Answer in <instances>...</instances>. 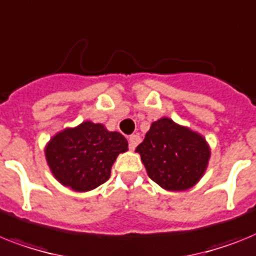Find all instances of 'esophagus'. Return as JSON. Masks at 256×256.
<instances>
[{
  "label": "esophagus",
  "mask_w": 256,
  "mask_h": 256,
  "mask_svg": "<svg viewBox=\"0 0 256 256\" xmlns=\"http://www.w3.org/2000/svg\"><path fill=\"white\" fill-rule=\"evenodd\" d=\"M139 143H140V136H139L138 134H132L128 136V144H130V148H132V150H134Z\"/></svg>",
  "instance_id": "obj_1"
}]
</instances>
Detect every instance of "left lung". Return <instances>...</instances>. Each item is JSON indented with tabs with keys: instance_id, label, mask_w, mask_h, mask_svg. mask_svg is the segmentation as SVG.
I'll return each instance as SVG.
<instances>
[{
	"instance_id": "1",
	"label": "left lung",
	"mask_w": 256,
	"mask_h": 256,
	"mask_svg": "<svg viewBox=\"0 0 256 256\" xmlns=\"http://www.w3.org/2000/svg\"><path fill=\"white\" fill-rule=\"evenodd\" d=\"M135 151L147 174L165 190L184 191L203 177L211 156L200 134L162 117L151 124Z\"/></svg>"
}]
</instances>
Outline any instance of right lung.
Here are the masks:
<instances>
[{
  "mask_svg": "<svg viewBox=\"0 0 256 256\" xmlns=\"http://www.w3.org/2000/svg\"><path fill=\"white\" fill-rule=\"evenodd\" d=\"M126 151L124 135L86 121L56 134L45 147V158L60 184L84 192L108 181L112 165Z\"/></svg>",
  "mask_w": 256,
  "mask_h": 256,
  "instance_id": "1",
  "label": "right lung"
}]
</instances>
